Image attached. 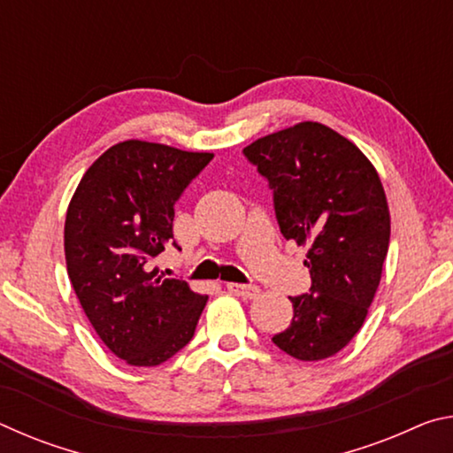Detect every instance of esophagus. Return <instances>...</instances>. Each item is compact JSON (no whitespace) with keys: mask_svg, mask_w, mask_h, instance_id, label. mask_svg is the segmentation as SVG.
<instances>
[{"mask_svg":"<svg viewBox=\"0 0 453 453\" xmlns=\"http://www.w3.org/2000/svg\"><path fill=\"white\" fill-rule=\"evenodd\" d=\"M227 289L229 294L243 297V300H254L259 296V288L251 286V283H227Z\"/></svg>","mask_w":453,"mask_h":453,"instance_id":"1","label":"esophagus"}]
</instances>
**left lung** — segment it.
<instances>
[{"label": "left lung", "mask_w": 453, "mask_h": 453, "mask_svg": "<svg viewBox=\"0 0 453 453\" xmlns=\"http://www.w3.org/2000/svg\"><path fill=\"white\" fill-rule=\"evenodd\" d=\"M243 156L273 191L286 240L308 245L311 288L289 297L294 318L272 342L318 362L337 354L364 326L389 245V210L380 175L346 137L318 121L259 137Z\"/></svg>", "instance_id": "left-lung-1"}]
</instances>
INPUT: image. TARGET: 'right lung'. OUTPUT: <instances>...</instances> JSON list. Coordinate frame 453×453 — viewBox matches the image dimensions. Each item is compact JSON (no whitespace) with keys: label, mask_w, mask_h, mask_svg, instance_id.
<instances>
[{"label":"right lung","mask_w":453,"mask_h":453,"mask_svg":"<svg viewBox=\"0 0 453 453\" xmlns=\"http://www.w3.org/2000/svg\"><path fill=\"white\" fill-rule=\"evenodd\" d=\"M213 159L162 143L111 145L83 173L65 216L67 275L110 351L159 365L194 337L208 296L151 264L173 240V205Z\"/></svg>","instance_id":"obj_1"}]
</instances>
